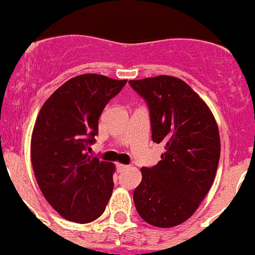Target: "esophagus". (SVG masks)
Returning a JSON list of instances; mask_svg holds the SVG:
<instances>
[{
	"label": "esophagus",
	"instance_id": "esophagus-1",
	"mask_svg": "<svg viewBox=\"0 0 255 255\" xmlns=\"http://www.w3.org/2000/svg\"><path fill=\"white\" fill-rule=\"evenodd\" d=\"M129 167V166H127V164H123V163H117V170L119 171V172H122V171L127 170V168Z\"/></svg>",
	"mask_w": 255,
	"mask_h": 255
}]
</instances>
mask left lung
Listing matches in <instances>:
<instances>
[{
	"label": "left lung",
	"instance_id": "obj_1",
	"mask_svg": "<svg viewBox=\"0 0 255 255\" xmlns=\"http://www.w3.org/2000/svg\"><path fill=\"white\" fill-rule=\"evenodd\" d=\"M129 84L147 102L151 138L166 149L158 164L141 168L134 206L151 226H179L193 215L215 179L220 157L217 121L181 79L159 75Z\"/></svg>",
	"mask_w": 255,
	"mask_h": 255
}]
</instances>
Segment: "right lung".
<instances>
[{
	"instance_id": "add662e5",
	"label": "right lung",
	"mask_w": 255,
	"mask_h": 255,
	"mask_svg": "<svg viewBox=\"0 0 255 255\" xmlns=\"http://www.w3.org/2000/svg\"><path fill=\"white\" fill-rule=\"evenodd\" d=\"M127 80L84 74L67 80L42 105L31 137V162L45 200L65 219L91 223L113 193L115 164L92 158L98 119Z\"/></svg>"
}]
</instances>
